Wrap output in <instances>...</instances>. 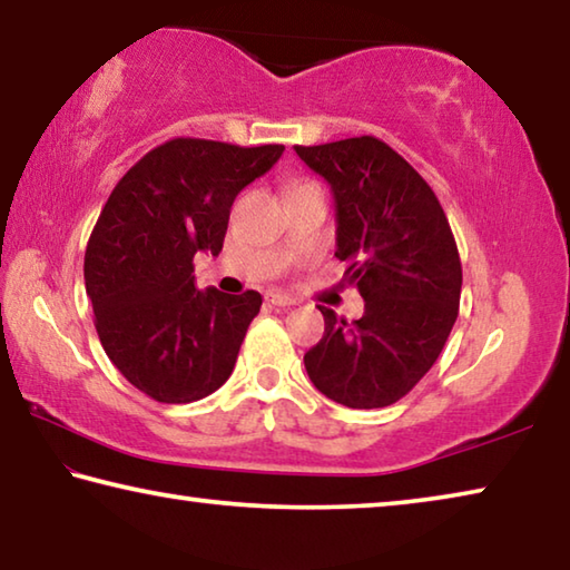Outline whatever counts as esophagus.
<instances>
[{
  "mask_svg": "<svg viewBox=\"0 0 570 570\" xmlns=\"http://www.w3.org/2000/svg\"><path fill=\"white\" fill-rule=\"evenodd\" d=\"M266 302L274 304V306H284V308L296 306V298L288 296V294H282V292H268L266 294Z\"/></svg>",
  "mask_w": 570,
  "mask_h": 570,
  "instance_id": "obj_1",
  "label": "esophagus"
}]
</instances>
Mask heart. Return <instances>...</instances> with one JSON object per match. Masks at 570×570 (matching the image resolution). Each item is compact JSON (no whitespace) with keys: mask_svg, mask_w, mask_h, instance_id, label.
Here are the masks:
<instances>
[{"mask_svg":"<svg viewBox=\"0 0 570 570\" xmlns=\"http://www.w3.org/2000/svg\"><path fill=\"white\" fill-rule=\"evenodd\" d=\"M298 186H314V183H298ZM298 186H294V188H298Z\"/></svg>","mask_w":570,"mask_h":570,"instance_id":"1","label":"heart"}]
</instances>
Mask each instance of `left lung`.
<instances>
[{
	"label": "left lung",
	"instance_id": "left-lung-1",
	"mask_svg": "<svg viewBox=\"0 0 570 570\" xmlns=\"http://www.w3.org/2000/svg\"><path fill=\"white\" fill-rule=\"evenodd\" d=\"M296 156L332 186L334 256L364 298L354 322L320 306L324 336L304 354L308 380L344 407H387L430 372L458 320L455 236L428 180L374 135L296 146Z\"/></svg>",
	"mask_w": 570,
	"mask_h": 570
}]
</instances>
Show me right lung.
I'll return each instance as SVG.
<instances>
[{
	"instance_id": "add662e5",
	"label": "right lung",
	"mask_w": 570,
	"mask_h": 570,
	"mask_svg": "<svg viewBox=\"0 0 570 570\" xmlns=\"http://www.w3.org/2000/svg\"><path fill=\"white\" fill-rule=\"evenodd\" d=\"M284 146L173 138L112 188L85 248V288L110 362L150 400L208 397L234 372L262 294L198 292L193 258L224 248L234 198Z\"/></svg>"
}]
</instances>
